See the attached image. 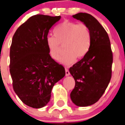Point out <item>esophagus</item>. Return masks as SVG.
<instances>
[{"mask_svg":"<svg viewBox=\"0 0 125 125\" xmlns=\"http://www.w3.org/2000/svg\"><path fill=\"white\" fill-rule=\"evenodd\" d=\"M65 71H66V76H68V75H70V73L69 71V70L67 68H65Z\"/></svg>","mask_w":125,"mask_h":125,"instance_id":"obj_1","label":"esophagus"}]
</instances>
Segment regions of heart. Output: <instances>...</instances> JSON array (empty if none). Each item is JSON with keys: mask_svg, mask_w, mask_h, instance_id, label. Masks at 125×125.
Segmentation results:
<instances>
[{"mask_svg": "<svg viewBox=\"0 0 125 125\" xmlns=\"http://www.w3.org/2000/svg\"><path fill=\"white\" fill-rule=\"evenodd\" d=\"M54 35L46 40L49 53L52 59L58 60L64 45L66 52L60 60L64 64L69 66L76 58L82 59L89 52L91 32L84 23L65 20L54 30Z\"/></svg>", "mask_w": 125, "mask_h": 125, "instance_id": "b5f03b06", "label": "heart"}]
</instances>
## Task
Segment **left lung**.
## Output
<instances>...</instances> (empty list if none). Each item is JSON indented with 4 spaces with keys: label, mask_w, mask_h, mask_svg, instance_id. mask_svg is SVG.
Segmentation results:
<instances>
[{
    "label": "left lung",
    "mask_w": 125,
    "mask_h": 125,
    "mask_svg": "<svg viewBox=\"0 0 125 125\" xmlns=\"http://www.w3.org/2000/svg\"><path fill=\"white\" fill-rule=\"evenodd\" d=\"M73 17L86 24L91 32L89 52L69 69L75 82L70 95L72 101L77 106L87 107L97 102L108 87L113 53L108 34L95 17L87 13Z\"/></svg>",
    "instance_id": "obj_1"
}]
</instances>
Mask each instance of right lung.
<instances>
[{
    "instance_id": "add662e5",
    "label": "right lung",
    "mask_w": 125,
    "mask_h": 125,
    "mask_svg": "<svg viewBox=\"0 0 125 125\" xmlns=\"http://www.w3.org/2000/svg\"><path fill=\"white\" fill-rule=\"evenodd\" d=\"M61 16L37 14L16 30L10 50L12 85L20 100L40 108L50 102L55 83L63 78L64 67L51 58L46 40Z\"/></svg>"
}]
</instances>
